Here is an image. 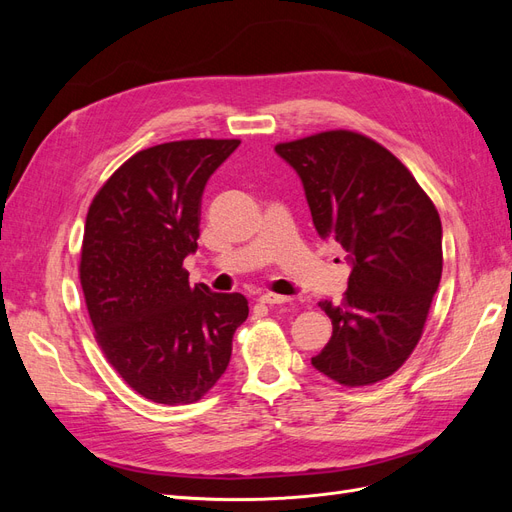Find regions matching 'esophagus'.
Returning <instances> with one entry per match:
<instances>
[{"label": "esophagus", "mask_w": 512, "mask_h": 512, "mask_svg": "<svg viewBox=\"0 0 512 512\" xmlns=\"http://www.w3.org/2000/svg\"><path fill=\"white\" fill-rule=\"evenodd\" d=\"M290 301H292L290 297H284V294H273V292H265L260 297V303H265V305H284Z\"/></svg>", "instance_id": "34e87169"}]
</instances>
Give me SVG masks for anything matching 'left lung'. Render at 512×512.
Segmentation results:
<instances>
[{"mask_svg": "<svg viewBox=\"0 0 512 512\" xmlns=\"http://www.w3.org/2000/svg\"><path fill=\"white\" fill-rule=\"evenodd\" d=\"M275 151L299 173L318 235L352 262L342 303H318L333 335L312 365L344 386L393 376L423 335L442 277L436 205L389 149L361 132H318Z\"/></svg>", "mask_w": 512, "mask_h": 512, "instance_id": "left-lung-1", "label": "left lung"}]
</instances>
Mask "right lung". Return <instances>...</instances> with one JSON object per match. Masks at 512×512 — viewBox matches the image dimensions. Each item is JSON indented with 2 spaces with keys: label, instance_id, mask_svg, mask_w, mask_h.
<instances>
[{
  "label": "right lung",
  "instance_id": "1",
  "mask_svg": "<svg viewBox=\"0 0 512 512\" xmlns=\"http://www.w3.org/2000/svg\"><path fill=\"white\" fill-rule=\"evenodd\" d=\"M239 138H192L134 153L87 211L81 286L106 361L145 399H203L226 371L250 307L239 292L190 286L207 179Z\"/></svg>",
  "mask_w": 512,
  "mask_h": 512
}]
</instances>
